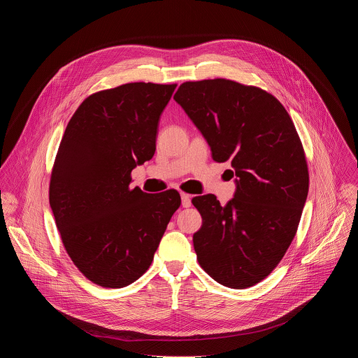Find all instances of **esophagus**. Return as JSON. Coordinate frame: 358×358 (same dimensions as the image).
Instances as JSON below:
<instances>
[{"label":"esophagus","instance_id":"34e87169","mask_svg":"<svg viewBox=\"0 0 358 358\" xmlns=\"http://www.w3.org/2000/svg\"><path fill=\"white\" fill-rule=\"evenodd\" d=\"M181 203H182L184 208L191 207V195H188L185 192H181Z\"/></svg>","mask_w":358,"mask_h":358}]
</instances>
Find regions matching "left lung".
Here are the masks:
<instances>
[{"instance_id": "obj_1", "label": "left lung", "mask_w": 358, "mask_h": 358, "mask_svg": "<svg viewBox=\"0 0 358 358\" xmlns=\"http://www.w3.org/2000/svg\"><path fill=\"white\" fill-rule=\"evenodd\" d=\"M174 100L229 162L234 198H192L202 227L192 242L201 268L218 283L245 289L264 280L292 243L309 192V171L294 124L271 93L228 79L182 83Z\"/></svg>"}]
</instances>
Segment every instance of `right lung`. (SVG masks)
<instances>
[{
    "mask_svg": "<svg viewBox=\"0 0 358 358\" xmlns=\"http://www.w3.org/2000/svg\"><path fill=\"white\" fill-rule=\"evenodd\" d=\"M176 87L134 82L93 93L66 126L49 203L72 262L99 286L137 280L181 203L176 189L130 188L131 170L155 156L159 120Z\"/></svg>",
    "mask_w": 358,
    "mask_h": 358,
    "instance_id": "right-lung-1",
    "label": "right lung"
}]
</instances>
